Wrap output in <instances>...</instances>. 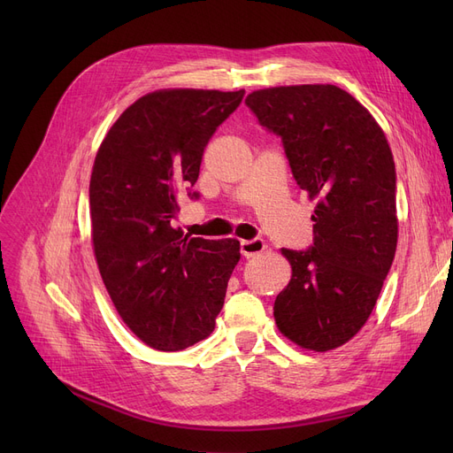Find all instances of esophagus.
Instances as JSON below:
<instances>
[{"instance_id":"34e87169","label":"esophagus","mask_w":453,"mask_h":453,"mask_svg":"<svg viewBox=\"0 0 453 453\" xmlns=\"http://www.w3.org/2000/svg\"><path fill=\"white\" fill-rule=\"evenodd\" d=\"M266 250V242L263 239H251V241H242L241 242V251L246 258H251L258 253H263Z\"/></svg>"}]
</instances>
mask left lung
<instances>
[{"label": "left lung", "mask_w": 453, "mask_h": 453, "mask_svg": "<svg viewBox=\"0 0 453 453\" xmlns=\"http://www.w3.org/2000/svg\"><path fill=\"white\" fill-rule=\"evenodd\" d=\"M246 106L280 137L299 188L318 198L312 246L282 248L292 279L275 299V323L304 349H336L369 319L396 251L388 139L352 95L332 84L258 89Z\"/></svg>", "instance_id": "8db88e82"}]
</instances>
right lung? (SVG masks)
I'll return each instance as SVG.
<instances>
[{"instance_id": "add662e5", "label": "right lung", "mask_w": 453, "mask_h": 453, "mask_svg": "<svg viewBox=\"0 0 453 453\" xmlns=\"http://www.w3.org/2000/svg\"><path fill=\"white\" fill-rule=\"evenodd\" d=\"M241 91L163 89L117 119L89 181L93 248L104 287L134 334L157 350L207 338L241 260L234 239H190L174 229L178 198L193 190L209 139Z\"/></svg>"}]
</instances>
